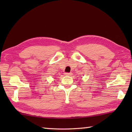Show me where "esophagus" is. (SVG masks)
<instances>
[{
	"label": "esophagus",
	"instance_id": "esophagus-1",
	"mask_svg": "<svg viewBox=\"0 0 132 132\" xmlns=\"http://www.w3.org/2000/svg\"><path fill=\"white\" fill-rule=\"evenodd\" d=\"M64 75H67V76H70V75H72V73L71 72H65V73H64Z\"/></svg>",
	"mask_w": 132,
	"mask_h": 132
}]
</instances>
